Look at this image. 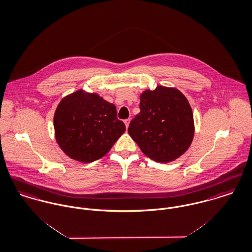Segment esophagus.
I'll return each instance as SVG.
<instances>
[{"instance_id": "obj_1", "label": "esophagus", "mask_w": 252, "mask_h": 252, "mask_svg": "<svg viewBox=\"0 0 252 252\" xmlns=\"http://www.w3.org/2000/svg\"><path fill=\"white\" fill-rule=\"evenodd\" d=\"M124 123H125V126H126V128H128V126H129V123H130V118H127V119H125V120H124Z\"/></svg>"}]
</instances>
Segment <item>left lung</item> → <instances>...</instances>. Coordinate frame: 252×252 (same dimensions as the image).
I'll return each instance as SVG.
<instances>
[{
    "mask_svg": "<svg viewBox=\"0 0 252 252\" xmlns=\"http://www.w3.org/2000/svg\"><path fill=\"white\" fill-rule=\"evenodd\" d=\"M139 109L128 133L147 157L168 162L186 152L194 125L191 108L181 92L161 86L147 90L140 95Z\"/></svg>",
    "mask_w": 252,
    "mask_h": 252,
    "instance_id": "obj_1",
    "label": "left lung"
}]
</instances>
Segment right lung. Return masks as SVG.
<instances>
[{
    "label": "right lung",
    "mask_w": 252,
    "mask_h": 252,
    "mask_svg": "<svg viewBox=\"0 0 252 252\" xmlns=\"http://www.w3.org/2000/svg\"><path fill=\"white\" fill-rule=\"evenodd\" d=\"M54 127L56 139L71 159L92 162L105 156L125 132L115 105L95 93L78 91L59 104Z\"/></svg>",
    "instance_id": "right-lung-1"
}]
</instances>
